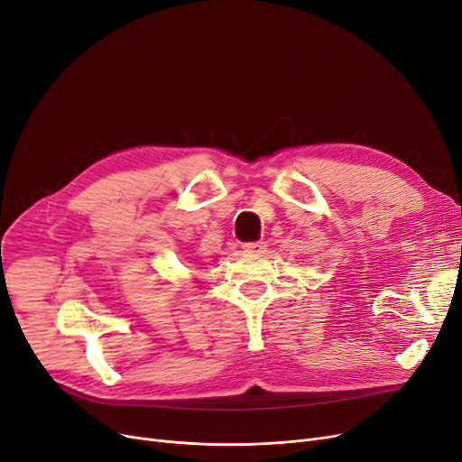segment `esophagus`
Returning <instances> with one entry per match:
<instances>
[{
	"label": "esophagus",
	"mask_w": 462,
	"mask_h": 462,
	"mask_svg": "<svg viewBox=\"0 0 462 462\" xmlns=\"http://www.w3.org/2000/svg\"><path fill=\"white\" fill-rule=\"evenodd\" d=\"M245 253H264L266 251V244L264 242H253V244H245L244 245Z\"/></svg>",
	"instance_id": "1"
}]
</instances>
